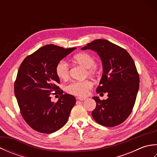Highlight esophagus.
<instances>
[{
	"instance_id": "esophagus-1",
	"label": "esophagus",
	"mask_w": 157,
	"mask_h": 157,
	"mask_svg": "<svg viewBox=\"0 0 157 157\" xmlns=\"http://www.w3.org/2000/svg\"><path fill=\"white\" fill-rule=\"evenodd\" d=\"M86 99V98H84V97H78L77 98V100H79V101H85Z\"/></svg>"
}]
</instances>
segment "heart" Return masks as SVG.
<instances>
[{
  "instance_id": "b5f03b06",
  "label": "heart",
  "mask_w": 157,
  "mask_h": 157,
  "mask_svg": "<svg viewBox=\"0 0 157 157\" xmlns=\"http://www.w3.org/2000/svg\"><path fill=\"white\" fill-rule=\"evenodd\" d=\"M73 61L86 68L88 75L94 76L98 73V68L96 64L95 58L88 52H80L73 57ZM55 72L58 78L62 80H67L69 78V67L64 61H60L56 65ZM93 86V83L86 79L84 81H73L66 86L65 90L70 94L79 97L86 96Z\"/></svg>"
}]
</instances>
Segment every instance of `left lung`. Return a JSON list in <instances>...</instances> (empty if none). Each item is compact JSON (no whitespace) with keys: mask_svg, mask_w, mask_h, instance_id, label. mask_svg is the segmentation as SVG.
I'll return each mask as SVG.
<instances>
[{"mask_svg":"<svg viewBox=\"0 0 157 157\" xmlns=\"http://www.w3.org/2000/svg\"><path fill=\"white\" fill-rule=\"evenodd\" d=\"M97 52L102 62L103 73L96 92H107L108 98L96 103L92 115L99 124L115 127L128 119L134 108L140 78L134 60L125 49L103 39L95 40L82 48Z\"/></svg>","mask_w":157,"mask_h":157,"instance_id":"1","label":"left lung"}]
</instances>
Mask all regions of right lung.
<instances>
[{"instance_id": "add662e5", "label": "right lung", "mask_w": 157, "mask_h": 157, "mask_svg": "<svg viewBox=\"0 0 157 157\" xmlns=\"http://www.w3.org/2000/svg\"><path fill=\"white\" fill-rule=\"evenodd\" d=\"M76 48H64L54 44L42 46L23 60L14 84L15 95L25 121L35 131L51 134L65 125L75 98L57 86L60 79L55 67ZM60 96L51 102V95Z\"/></svg>"}]
</instances>
